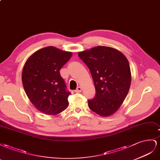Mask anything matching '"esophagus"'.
Instances as JSON below:
<instances>
[{
	"label": "esophagus",
	"instance_id": "obj_1",
	"mask_svg": "<svg viewBox=\"0 0 160 160\" xmlns=\"http://www.w3.org/2000/svg\"><path fill=\"white\" fill-rule=\"evenodd\" d=\"M82 92V88L80 87V86H78V87L76 88V90H75V92L78 93V92Z\"/></svg>",
	"mask_w": 160,
	"mask_h": 160
}]
</instances>
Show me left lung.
Returning <instances> with one entry per match:
<instances>
[{
  "label": "left lung",
  "instance_id": "8db88e82",
  "mask_svg": "<svg viewBox=\"0 0 160 160\" xmlns=\"http://www.w3.org/2000/svg\"><path fill=\"white\" fill-rule=\"evenodd\" d=\"M79 58L89 68L96 90L88 107L102 117L117 112L130 88L131 74L129 63L118 50L97 46L78 53Z\"/></svg>",
  "mask_w": 160,
  "mask_h": 160
}]
</instances>
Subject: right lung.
Listing matches in <instances>:
<instances>
[{"instance_id": "right-lung-1", "label": "right lung", "mask_w": 160, "mask_h": 160, "mask_svg": "<svg viewBox=\"0 0 160 160\" xmlns=\"http://www.w3.org/2000/svg\"><path fill=\"white\" fill-rule=\"evenodd\" d=\"M72 56L71 52L49 46L35 52L26 61L22 85L31 103L43 113L56 115L68 107L71 93L60 70Z\"/></svg>"}]
</instances>
